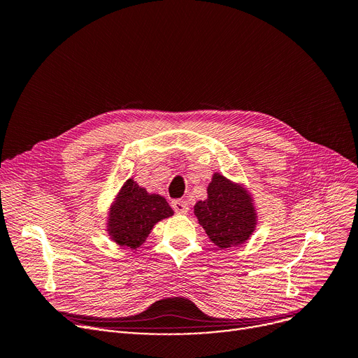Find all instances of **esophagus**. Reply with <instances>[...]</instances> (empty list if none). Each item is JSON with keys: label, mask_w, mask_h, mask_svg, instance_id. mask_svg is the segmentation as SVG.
Segmentation results:
<instances>
[{"label": "esophagus", "mask_w": 358, "mask_h": 358, "mask_svg": "<svg viewBox=\"0 0 358 358\" xmlns=\"http://www.w3.org/2000/svg\"><path fill=\"white\" fill-rule=\"evenodd\" d=\"M171 206L177 212V213H187L189 212V203L185 200L181 199H176L171 201Z\"/></svg>", "instance_id": "1"}]
</instances>
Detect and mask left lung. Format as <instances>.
Returning <instances> with one entry per match:
<instances>
[{
    "label": "left lung",
    "mask_w": 358,
    "mask_h": 358,
    "mask_svg": "<svg viewBox=\"0 0 358 358\" xmlns=\"http://www.w3.org/2000/svg\"><path fill=\"white\" fill-rule=\"evenodd\" d=\"M194 215L220 248L244 244L256 227L250 194L217 173L208 187V199L196 203Z\"/></svg>",
    "instance_id": "left-lung-1"
}]
</instances>
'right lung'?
<instances>
[{"instance_id": "right-lung-1", "label": "right lung", "mask_w": 358, "mask_h": 358, "mask_svg": "<svg viewBox=\"0 0 358 358\" xmlns=\"http://www.w3.org/2000/svg\"><path fill=\"white\" fill-rule=\"evenodd\" d=\"M173 213L162 196L149 194L130 178L121 187L111 209L108 229L117 244L137 248L148 238L155 224Z\"/></svg>"}]
</instances>
